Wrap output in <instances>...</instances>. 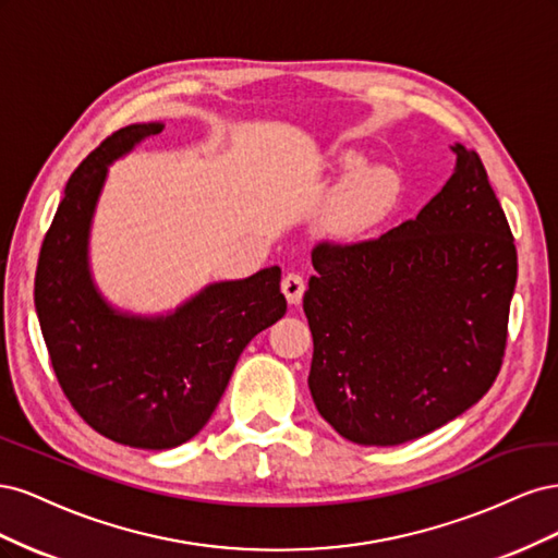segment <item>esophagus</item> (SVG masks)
<instances>
[{
    "mask_svg": "<svg viewBox=\"0 0 558 558\" xmlns=\"http://www.w3.org/2000/svg\"><path fill=\"white\" fill-rule=\"evenodd\" d=\"M281 291H283L286 300L291 302V305H300L302 295H305V279H302V277L295 275V272L286 275L283 281H281Z\"/></svg>",
    "mask_w": 558,
    "mask_h": 558,
    "instance_id": "obj_1",
    "label": "esophagus"
}]
</instances>
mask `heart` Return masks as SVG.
<instances>
[{
    "instance_id": "1",
    "label": "heart",
    "mask_w": 558,
    "mask_h": 558,
    "mask_svg": "<svg viewBox=\"0 0 558 558\" xmlns=\"http://www.w3.org/2000/svg\"><path fill=\"white\" fill-rule=\"evenodd\" d=\"M340 165L347 174L353 177L342 202L340 223L344 230H361L388 207L393 197V185L384 172L367 170L359 154H344Z\"/></svg>"
}]
</instances>
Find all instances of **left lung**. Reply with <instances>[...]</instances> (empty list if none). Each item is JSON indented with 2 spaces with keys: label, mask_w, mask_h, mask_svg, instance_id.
<instances>
[{
  "label": "left lung",
  "mask_w": 558,
  "mask_h": 558,
  "mask_svg": "<svg viewBox=\"0 0 558 558\" xmlns=\"http://www.w3.org/2000/svg\"><path fill=\"white\" fill-rule=\"evenodd\" d=\"M451 150L453 174L412 221L312 251L310 391L356 445L416 440L472 408L500 373L514 238L480 156Z\"/></svg>",
  "instance_id": "1"
}]
</instances>
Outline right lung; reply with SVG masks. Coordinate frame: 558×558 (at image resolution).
I'll return each instance as SVG.
<instances>
[{
    "mask_svg": "<svg viewBox=\"0 0 558 558\" xmlns=\"http://www.w3.org/2000/svg\"><path fill=\"white\" fill-rule=\"evenodd\" d=\"M162 123L113 132L66 181L37 265L35 307L50 365L90 428L118 445L172 449L202 430L244 347L286 314L281 269L209 283L167 316L113 310L88 263L107 165Z\"/></svg>",
    "mask_w": 558,
    "mask_h": 558,
    "instance_id": "1",
    "label": "right lung"
}]
</instances>
